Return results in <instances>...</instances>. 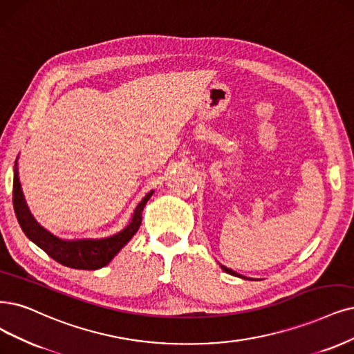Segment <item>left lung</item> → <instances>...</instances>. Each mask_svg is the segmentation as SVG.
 <instances>
[{
    "label": "left lung",
    "mask_w": 354,
    "mask_h": 354,
    "mask_svg": "<svg viewBox=\"0 0 354 354\" xmlns=\"http://www.w3.org/2000/svg\"><path fill=\"white\" fill-rule=\"evenodd\" d=\"M220 267H221V270H223V271H226L227 274H230V276H234V277H239V279H243V280H251L250 277H245V276H242V274H238L236 271H233V270H230V268H227V267H225V266H221V264H220Z\"/></svg>",
    "instance_id": "left-lung-1"
}]
</instances>
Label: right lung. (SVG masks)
<instances>
[{
  "label": "right lung",
  "mask_w": 354,
  "mask_h": 354,
  "mask_svg": "<svg viewBox=\"0 0 354 354\" xmlns=\"http://www.w3.org/2000/svg\"><path fill=\"white\" fill-rule=\"evenodd\" d=\"M17 160L15 163V179H12V205H15V213L21 230L52 259L75 270H99L108 266L140 229L141 213L154 192L149 191L144 195L142 200L137 204L133 216H131L129 223L112 236L100 239H61L39 225L32 216L21 191Z\"/></svg>",
  "instance_id": "1"
}]
</instances>
